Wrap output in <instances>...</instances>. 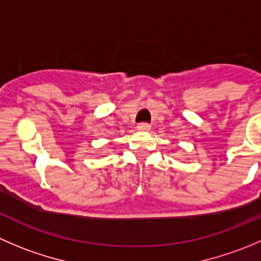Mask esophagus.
Returning a JSON list of instances; mask_svg holds the SVG:
<instances>
[{
  "label": "esophagus",
  "mask_w": 261,
  "mask_h": 261,
  "mask_svg": "<svg viewBox=\"0 0 261 261\" xmlns=\"http://www.w3.org/2000/svg\"><path fill=\"white\" fill-rule=\"evenodd\" d=\"M138 130L139 131H143V133H145V131H149L150 130V125H147V123H139V125H138Z\"/></svg>",
  "instance_id": "obj_1"
}]
</instances>
